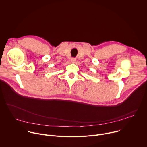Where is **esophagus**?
Segmentation results:
<instances>
[{
  "instance_id": "obj_1",
  "label": "esophagus",
  "mask_w": 147,
  "mask_h": 147,
  "mask_svg": "<svg viewBox=\"0 0 147 147\" xmlns=\"http://www.w3.org/2000/svg\"><path fill=\"white\" fill-rule=\"evenodd\" d=\"M71 62H72V63H76V58H75V57H73V58H71Z\"/></svg>"
}]
</instances>
